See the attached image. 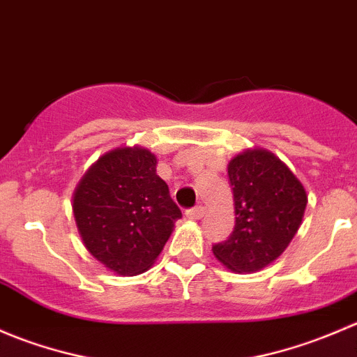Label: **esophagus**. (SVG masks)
Returning a JSON list of instances; mask_svg holds the SVG:
<instances>
[{
  "instance_id": "1",
  "label": "esophagus",
  "mask_w": 357,
  "mask_h": 357,
  "mask_svg": "<svg viewBox=\"0 0 357 357\" xmlns=\"http://www.w3.org/2000/svg\"><path fill=\"white\" fill-rule=\"evenodd\" d=\"M204 212H205V208L202 207V205H197V207L188 208V211L185 212V215L188 219H193V221H197V219H200L202 215H204Z\"/></svg>"
}]
</instances>
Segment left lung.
<instances>
[{
  "label": "left lung",
  "instance_id": "left-lung-1",
  "mask_svg": "<svg viewBox=\"0 0 357 357\" xmlns=\"http://www.w3.org/2000/svg\"><path fill=\"white\" fill-rule=\"evenodd\" d=\"M228 176L235 228L228 240L212 245V252L231 271H261L283 254L301 228L307 195L294 172L264 149L231 158Z\"/></svg>",
  "mask_w": 357,
  "mask_h": 357
}]
</instances>
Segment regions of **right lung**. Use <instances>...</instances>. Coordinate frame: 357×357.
I'll return each instance as SVG.
<instances>
[{"mask_svg": "<svg viewBox=\"0 0 357 357\" xmlns=\"http://www.w3.org/2000/svg\"><path fill=\"white\" fill-rule=\"evenodd\" d=\"M72 200L84 247L121 276L146 271L181 218L157 176V157L142 146H122L100 157Z\"/></svg>", "mask_w": 357, "mask_h": 357, "instance_id": "add662e5", "label": "right lung"}]
</instances>
